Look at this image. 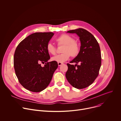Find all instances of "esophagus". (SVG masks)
Listing matches in <instances>:
<instances>
[{
  "label": "esophagus",
  "instance_id": "1",
  "mask_svg": "<svg viewBox=\"0 0 121 121\" xmlns=\"http://www.w3.org/2000/svg\"><path fill=\"white\" fill-rule=\"evenodd\" d=\"M63 63H60V62H58V66H60V65H61L62 64H63Z\"/></svg>",
  "mask_w": 121,
  "mask_h": 121
}]
</instances>
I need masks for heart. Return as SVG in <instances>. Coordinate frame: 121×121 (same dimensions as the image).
<instances>
[{"instance_id": "1", "label": "heart", "mask_w": 121, "mask_h": 121, "mask_svg": "<svg viewBox=\"0 0 121 121\" xmlns=\"http://www.w3.org/2000/svg\"><path fill=\"white\" fill-rule=\"evenodd\" d=\"M56 41L59 45H64L62 51L63 53L52 57V61L62 63L67 60L70 56L76 57L79 55L80 51V46L72 36L67 34H63L56 39ZM46 49L51 55H54L56 53V47L51 43L47 44Z\"/></svg>"}]
</instances>
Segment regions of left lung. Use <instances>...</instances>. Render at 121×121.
I'll list each match as a JSON object with an SVG mask.
<instances>
[{
	"instance_id": "1",
	"label": "left lung",
	"mask_w": 121,
	"mask_h": 121,
	"mask_svg": "<svg viewBox=\"0 0 121 121\" xmlns=\"http://www.w3.org/2000/svg\"><path fill=\"white\" fill-rule=\"evenodd\" d=\"M76 33L79 37L80 51L78 56L67 64L68 70L65 77L73 87L82 89L91 85L99 75L101 57L99 44L92 34L84 29L78 28L67 31ZM79 63V65L77 64Z\"/></svg>"
}]
</instances>
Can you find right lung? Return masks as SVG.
Returning a JSON list of instances; mask_svg holds the SVG:
<instances>
[{"label": "right lung", "mask_w": 121, "mask_h": 121, "mask_svg": "<svg viewBox=\"0 0 121 121\" xmlns=\"http://www.w3.org/2000/svg\"><path fill=\"white\" fill-rule=\"evenodd\" d=\"M54 35L52 32H35L16 49L14 67L16 76L23 87L30 91L38 92L46 89L58 67L57 62H47L50 57L46 45ZM41 62L46 63L44 67L41 66Z\"/></svg>", "instance_id": "obj_1"}]
</instances>
